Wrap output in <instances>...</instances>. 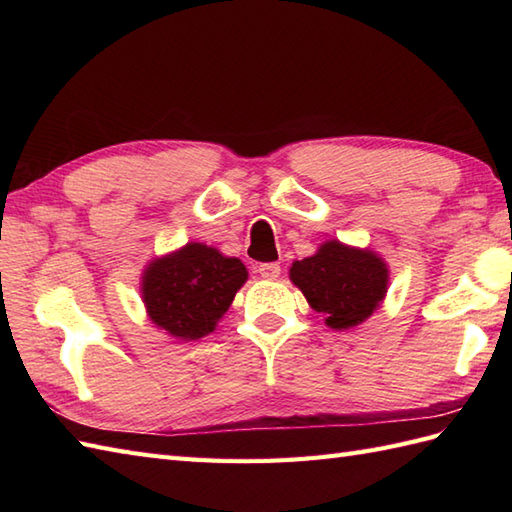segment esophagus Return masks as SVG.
Segmentation results:
<instances>
[{"label": "esophagus", "instance_id": "obj_1", "mask_svg": "<svg viewBox=\"0 0 512 512\" xmlns=\"http://www.w3.org/2000/svg\"><path fill=\"white\" fill-rule=\"evenodd\" d=\"M257 273L262 275L264 279L273 281V279H277L281 275V266L279 264H259L257 266Z\"/></svg>", "mask_w": 512, "mask_h": 512}]
</instances>
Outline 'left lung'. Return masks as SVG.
<instances>
[{
	"label": "left lung",
	"mask_w": 512,
	"mask_h": 512,
	"mask_svg": "<svg viewBox=\"0 0 512 512\" xmlns=\"http://www.w3.org/2000/svg\"><path fill=\"white\" fill-rule=\"evenodd\" d=\"M290 281L328 328L343 332L365 323L385 301L389 266L372 248L328 239L314 255L292 262Z\"/></svg>",
	"instance_id": "8db88e82"
}]
</instances>
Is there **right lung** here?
I'll list each match as a JSON object with an SVG mask.
<instances>
[{"label":"right lung","instance_id":"1","mask_svg":"<svg viewBox=\"0 0 512 512\" xmlns=\"http://www.w3.org/2000/svg\"><path fill=\"white\" fill-rule=\"evenodd\" d=\"M246 279L242 259L189 242L151 259L140 277V297L158 330L189 343L217 328Z\"/></svg>","mask_w":512,"mask_h":512}]
</instances>
